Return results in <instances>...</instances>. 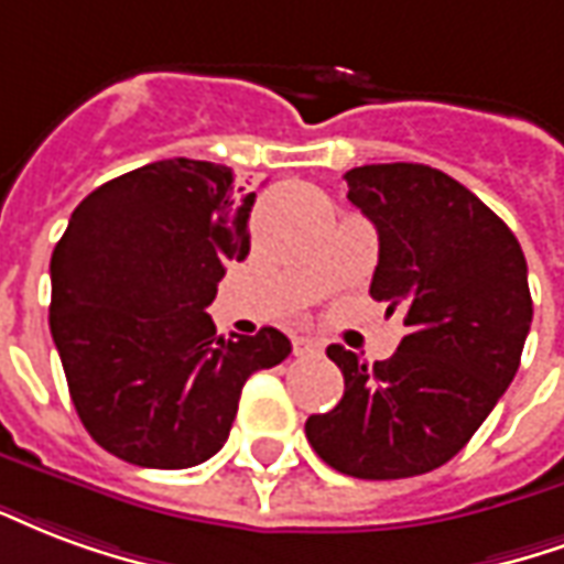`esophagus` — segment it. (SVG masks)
Segmentation results:
<instances>
[{"label":"esophagus","mask_w":564,"mask_h":564,"mask_svg":"<svg viewBox=\"0 0 564 564\" xmlns=\"http://www.w3.org/2000/svg\"><path fill=\"white\" fill-rule=\"evenodd\" d=\"M324 345L315 339V336H294V355L306 357V355H322Z\"/></svg>","instance_id":"esophagus-1"}]
</instances>
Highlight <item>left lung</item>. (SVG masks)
Instances as JSON below:
<instances>
[{"instance_id":"obj_1","label":"left lung","mask_w":564,"mask_h":564,"mask_svg":"<svg viewBox=\"0 0 564 564\" xmlns=\"http://www.w3.org/2000/svg\"><path fill=\"white\" fill-rule=\"evenodd\" d=\"M345 180L378 231L369 294L405 312L409 333L372 367L327 348L345 393L306 438L351 478H414L459 454L517 376L532 327L525 258L478 195L430 164H364Z\"/></svg>"}]
</instances>
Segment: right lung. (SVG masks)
Wrapping results in <instances>:
<instances>
[{
    "label": "right lung",
    "instance_id": "add662e5",
    "mask_svg": "<svg viewBox=\"0 0 564 564\" xmlns=\"http://www.w3.org/2000/svg\"><path fill=\"white\" fill-rule=\"evenodd\" d=\"M254 192L164 159L86 195L51 258V333L86 433L131 466L188 468L231 433L246 378L291 355L276 327L225 339L207 306L249 254Z\"/></svg>",
    "mask_w": 564,
    "mask_h": 564
}]
</instances>
